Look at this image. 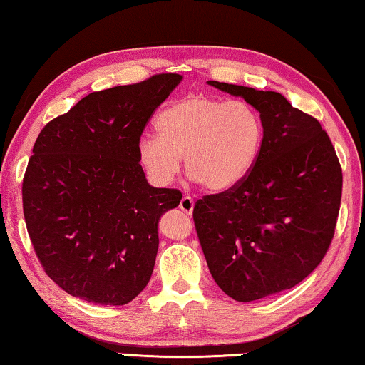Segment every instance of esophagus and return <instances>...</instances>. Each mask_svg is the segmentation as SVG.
I'll return each mask as SVG.
<instances>
[{
    "instance_id": "esophagus-1",
    "label": "esophagus",
    "mask_w": 365,
    "mask_h": 365,
    "mask_svg": "<svg viewBox=\"0 0 365 365\" xmlns=\"http://www.w3.org/2000/svg\"><path fill=\"white\" fill-rule=\"evenodd\" d=\"M193 207H195V200L191 196H183L182 201H180V209L183 212L191 214L193 212Z\"/></svg>"
}]
</instances>
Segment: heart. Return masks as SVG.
<instances>
[{"instance_id": "1", "label": "heart", "mask_w": 365, "mask_h": 365, "mask_svg": "<svg viewBox=\"0 0 365 365\" xmlns=\"http://www.w3.org/2000/svg\"><path fill=\"white\" fill-rule=\"evenodd\" d=\"M158 137L138 143V160L148 177L169 185L182 158L191 180L224 190L248 175L262 146L264 125L257 110L243 100L187 96L172 103L156 119Z\"/></svg>"}]
</instances>
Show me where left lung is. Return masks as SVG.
I'll return each instance as SVG.
<instances>
[{
    "label": "left lung",
    "instance_id": "left-lung-1",
    "mask_svg": "<svg viewBox=\"0 0 365 365\" xmlns=\"http://www.w3.org/2000/svg\"><path fill=\"white\" fill-rule=\"evenodd\" d=\"M259 110L262 146L248 175L193 209L212 279L235 301H256L298 285L335 235L343 174L317 119L277 91L207 82Z\"/></svg>",
    "mask_w": 365,
    "mask_h": 365
}]
</instances>
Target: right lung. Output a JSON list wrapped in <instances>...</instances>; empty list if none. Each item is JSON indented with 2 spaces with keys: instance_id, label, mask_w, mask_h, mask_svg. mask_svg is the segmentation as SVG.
<instances>
[{
  "instance_id": "1",
  "label": "right lung",
  "mask_w": 365,
  "mask_h": 365,
  "mask_svg": "<svg viewBox=\"0 0 365 365\" xmlns=\"http://www.w3.org/2000/svg\"><path fill=\"white\" fill-rule=\"evenodd\" d=\"M180 80L156 73L93 91L35 141L22 182L27 232L46 275L76 298L123 306L151 279L159 219L182 193L148 183L138 143Z\"/></svg>"
}]
</instances>
